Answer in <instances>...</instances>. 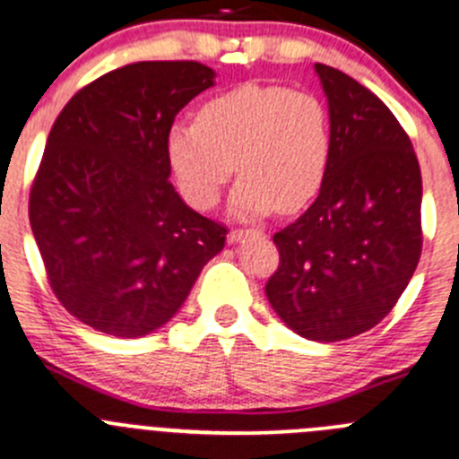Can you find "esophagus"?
<instances>
[{
    "label": "esophagus",
    "mask_w": 459,
    "mask_h": 459,
    "mask_svg": "<svg viewBox=\"0 0 459 459\" xmlns=\"http://www.w3.org/2000/svg\"><path fill=\"white\" fill-rule=\"evenodd\" d=\"M250 234H256V230H247V227H234L232 232L227 234V241L230 243H238L241 238L250 237Z\"/></svg>",
    "instance_id": "34e87169"
}]
</instances>
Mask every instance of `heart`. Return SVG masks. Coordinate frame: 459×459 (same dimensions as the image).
I'll return each instance as SVG.
<instances>
[{
  "instance_id": "1",
  "label": "heart",
  "mask_w": 459,
  "mask_h": 459,
  "mask_svg": "<svg viewBox=\"0 0 459 459\" xmlns=\"http://www.w3.org/2000/svg\"><path fill=\"white\" fill-rule=\"evenodd\" d=\"M169 164L186 203L212 209L237 171L238 216L307 207L325 186L331 164L329 112L317 96L279 85H247L209 99L195 124L167 137Z\"/></svg>"
}]
</instances>
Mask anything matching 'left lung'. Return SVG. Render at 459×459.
<instances>
[{"label": "left lung", "mask_w": 459, "mask_h": 459, "mask_svg": "<svg viewBox=\"0 0 459 459\" xmlns=\"http://www.w3.org/2000/svg\"><path fill=\"white\" fill-rule=\"evenodd\" d=\"M329 99L331 164L316 203L273 237L270 307L302 338L377 326L421 256V171L408 133L368 87L316 65Z\"/></svg>", "instance_id": "left-lung-1"}]
</instances>
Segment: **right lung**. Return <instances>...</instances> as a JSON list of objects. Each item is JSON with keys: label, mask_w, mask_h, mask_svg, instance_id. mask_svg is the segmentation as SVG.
<instances>
[{"label": "right lung", "mask_w": 459, "mask_h": 459, "mask_svg": "<svg viewBox=\"0 0 459 459\" xmlns=\"http://www.w3.org/2000/svg\"><path fill=\"white\" fill-rule=\"evenodd\" d=\"M213 85L195 60H143L69 99L47 139L29 221L58 302L91 329L139 338L167 325L227 227L171 185L167 137Z\"/></svg>", "instance_id": "add662e5"}]
</instances>
